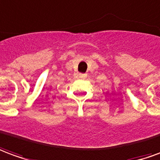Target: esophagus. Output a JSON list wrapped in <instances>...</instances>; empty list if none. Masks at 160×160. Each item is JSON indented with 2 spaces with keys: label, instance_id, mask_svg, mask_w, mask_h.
I'll return each mask as SVG.
<instances>
[{
  "label": "esophagus",
  "instance_id": "34e87169",
  "mask_svg": "<svg viewBox=\"0 0 160 160\" xmlns=\"http://www.w3.org/2000/svg\"><path fill=\"white\" fill-rule=\"evenodd\" d=\"M80 76V78H82V79H84V78H87V74H79Z\"/></svg>",
  "mask_w": 160,
  "mask_h": 160
}]
</instances>
